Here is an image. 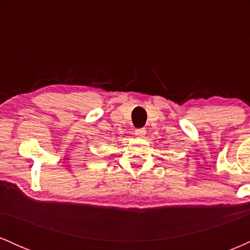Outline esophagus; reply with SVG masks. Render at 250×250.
<instances>
[{"instance_id":"esophagus-1","label":"esophagus","mask_w":250,"mask_h":250,"mask_svg":"<svg viewBox=\"0 0 250 250\" xmlns=\"http://www.w3.org/2000/svg\"><path fill=\"white\" fill-rule=\"evenodd\" d=\"M135 135H136L139 139H142V137H145V135H146V129L145 128L136 129V130H135Z\"/></svg>"}]
</instances>
